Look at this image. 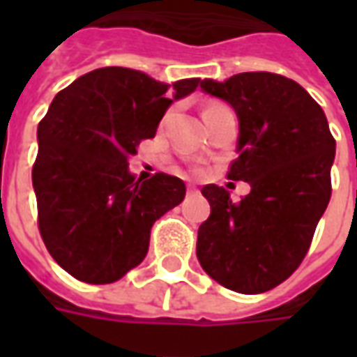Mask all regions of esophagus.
<instances>
[{"label": "esophagus", "mask_w": 357, "mask_h": 357, "mask_svg": "<svg viewBox=\"0 0 357 357\" xmlns=\"http://www.w3.org/2000/svg\"><path fill=\"white\" fill-rule=\"evenodd\" d=\"M187 193H199V189H197L195 185H189L187 187Z\"/></svg>", "instance_id": "34e87169"}]
</instances>
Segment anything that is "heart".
I'll return each mask as SVG.
<instances>
[{
    "mask_svg": "<svg viewBox=\"0 0 357 357\" xmlns=\"http://www.w3.org/2000/svg\"><path fill=\"white\" fill-rule=\"evenodd\" d=\"M214 107H218V105H212V107H208V109H214ZM208 109H206V110H208Z\"/></svg>",
    "mask_w": 357,
    "mask_h": 357,
    "instance_id": "obj_1",
    "label": "heart"
}]
</instances>
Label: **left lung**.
<instances>
[{
	"label": "left lung",
	"instance_id": "1",
	"mask_svg": "<svg viewBox=\"0 0 357 357\" xmlns=\"http://www.w3.org/2000/svg\"><path fill=\"white\" fill-rule=\"evenodd\" d=\"M201 88L237 112L239 156L227 179L252 189L233 202L224 187H202L212 212L199 227L197 258L225 289L271 291L302 264L329 204L335 137L312 95L281 74L241 73Z\"/></svg>",
	"mask_w": 357,
	"mask_h": 357
}]
</instances>
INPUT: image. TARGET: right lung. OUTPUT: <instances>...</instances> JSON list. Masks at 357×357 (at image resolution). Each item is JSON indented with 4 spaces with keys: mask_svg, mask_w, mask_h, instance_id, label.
Listing matches in <instances>:
<instances>
[{
    "mask_svg": "<svg viewBox=\"0 0 357 357\" xmlns=\"http://www.w3.org/2000/svg\"><path fill=\"white\" fill-rule=\"evenodd\" d=\"M199 78L162 84L107 66L59 91L38 124L32 185L45 248L78 281L114 283L143 262L151 227L185 197V183L158 172L135 179L130 156L153 139L174 99Z\"/></svg>",
    "mask_w": 357,
    "mask_h": 357,
    "instance_id": "1",
    "label": "right lung"
}]
</instances>
